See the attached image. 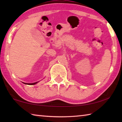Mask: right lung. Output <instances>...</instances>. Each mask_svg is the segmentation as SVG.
I'll list each match as a JSON object with an SVG mask.
<instances>
[{"instance_id":"right-lung-1","label":"right lung","mask_w":122,"mask_h":122,"mask_svg":"<svg viewBox=\"0 0 122 122\" xmlns=\"http://www.w3.org/2000/svg\"><path fill=\"white\" fill-rule=\"evenodd\" d=\"M39 82V81H38ZM38 82H34V83H24V82H23V83L25 84H28V85H34V84H36L37 83H38Z\"/></svg>"}]
</instances>
